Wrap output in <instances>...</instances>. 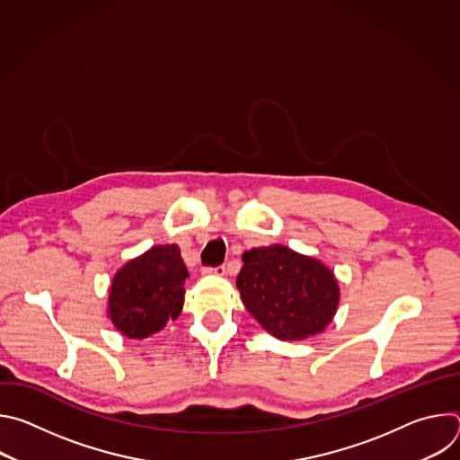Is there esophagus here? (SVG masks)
Masks as SVG:
<instances>
[{
    "mask_svg": "<svg viewBox=\"0 0 460 460\" xmlns=\"http://www.w3.org/2000/svg\"><path fill=\"white\" fill-rule=\"evenodd\" d=\"M208 275H215V277H226L227 273V268L226 266H218V268H208L206 270Z\"/></svg>",
    "mask_w": 460,
    "mask_h": 460,
    "instance_id": "esophagus-1",
    "label": "esophagus"
}]
</instances>
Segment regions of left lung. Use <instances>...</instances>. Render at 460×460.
I'll use <instances>...</instances> for the list:
<instances>
[{"label":"left lung","mask_w":460,"mask_h":460,"mask_svg":"<svg viewBox=\"0 0 460 460\" xmlns=\"http://www.w3.org/2000/svg\"><path fill=\"white\" fill-rule=\"evenodd\" d=\"M236 288L245 309L279 341H305L335 318L341 286L314 256L288 245L252 247L242 254Z\"/></svg>","instance_id":"1"}]
</instances>
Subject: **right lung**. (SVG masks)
<instances>
[{
	"label": "right lung",
	"mask_w": 460,
	"mask_h": 460,
	"mask_svg": "<svg viewBox=\"0 0 460 460\" xmlns=\"http://www.w3.org/2000/svg\"><path fill=\"white\" fill-rule=\"evenodd\" d=\"M187 268L176 243L153 245L116 271L109 288L107 316L127 339L162 332L183 309Z\"/></svg>",
	"instance_id": "1"
}]
</instances>
